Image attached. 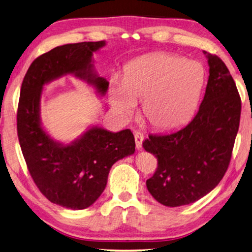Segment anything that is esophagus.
Returning a JSON list of instances; mask_svg holds the SVG:
<instances>
[{"label": "esophagus", "instance_id": "obj_1", "mask_svg": "<svg viewBox=\"0 0 252 252\" xmlns=\"http://www.w3.org/2000/svg\"><path fill=\"white\" fill-rule=\"evenodd\" d=\"M134 136H135V141H136V148L140 150L142 148V141H144L145 137L140 131H135Z\"/></svg>", "mask_w": 252, "mask_h": 252}]
</instances>
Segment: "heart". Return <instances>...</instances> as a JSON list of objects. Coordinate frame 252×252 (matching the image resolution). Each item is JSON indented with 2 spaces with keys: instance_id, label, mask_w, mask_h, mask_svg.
I'll return each mask as SVG.
<instances>
[{
  "instance_id": "heart-1",
  "label": "heart",
  "mask_w": 252,
  "mask_h": 252,
  "mask_svg": "<svg viewBox=\"0 0 252 252\" xmlns=\"http://www.w3.org/2000/svg\"><path fill=\"white\" fill-rule=\"evenodd\" d=\"M206 73L197 61L172 54H156L134 61L123 82L113 81L112 106L126 118L134 115L137 103L156 129L170 130L187 123L195 112Z\"/></svg>"
}]
</instances>
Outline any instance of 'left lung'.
Segmentation results:
<instances>
[{
	"instance_id": "1",
	"label": "left lung",
	"mask_w": 252,
	"mask_h": 252,
	"mask_svg": "<svg viewBox=\"0 0 252 252\" xmlns=\"http://www.w3.org/2000/svg\"><path fill=\"white\" fill-rule=\"evenodd\" d=\"M204 54L210 77L196 115L179 130L149 135L142 144L158 160L147 189L164 206L188 205L210 193L228 169L238 132L241 101L236 83L220 58Z\"/></svg>"
}]
</instances>
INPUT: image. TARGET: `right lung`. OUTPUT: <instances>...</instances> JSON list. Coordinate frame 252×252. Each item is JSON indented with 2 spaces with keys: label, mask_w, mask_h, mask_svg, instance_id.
<instances>
[{
  "label": "right lung",
  "mask_w": 252,
  "mask_h": 252,
  "mask_svg": "<svg viewBox=\"0 0 252 252\" xmlns=\"http://www.w3.org/2000/svg\"><path fill=\"white\" fill-rule=\"evenodd\" d=\"M104 46L102 40L56 47L32 61L21 88L17 135L28 171L51 203L70 210L91 206L105 189L112 165L135 153V138L129 129L112 132L93 126L63 145L41 126L42 89L56 79L72 74L105 95L108 82L96 74L92 59Z\"/></svg>",
  "instance_id": "1"
}]
</instances>
